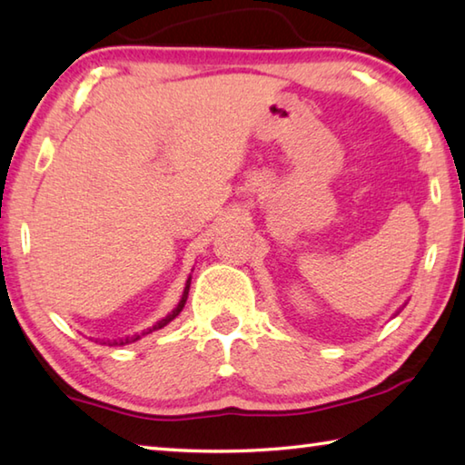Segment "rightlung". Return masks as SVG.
<instances>
[{
  "label": "right lung",
  "mask_w": 465,
  "mask_h": 465,
  "mask_svg": "<svg viewBox=\"0 0 465 465\" xmlns=\"http://www.w3.org/2000/svg\"><path fill=\"white\" fill-rule=\"evenodd\" d=\"M188 289H191V277H188V281H186V287H184V293H183V297H180V302H178V305L174 310H172L166 318H162L160 322H155V324L152 326V328H147V330H143V332L141 334H133V336H127V338H121V341H113L110 342L108 341V344L110 346H123V344H131V342H135V341H139L141 336H145V334H149V332H155V330H160V328H163V326H168L172 320H174L180 312H183V308H184V303H186V299H188ZM106 344V342H104Z\"/></svg>",
  "instance_id": "add662e5"
}]
</instances>
